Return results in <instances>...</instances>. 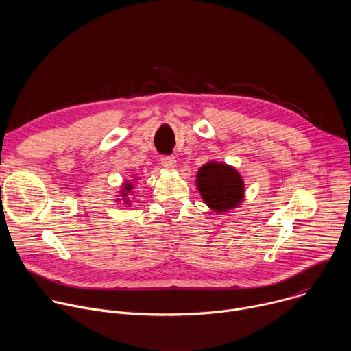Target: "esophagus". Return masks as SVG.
Masks as SVG:
<instances>
[{"label":"esophagus","mask_w":351,"mask_h":351,"mask_svg":"<svg viewBox=\"0 0 351 351\" xmlns=\"http://www.w3.org/2000/svg\"><path fill=\"white\" fill-rule=\"evenodd\" d=\"M161 162H162V165H164L167 169H169V171H173L175 167H176V160H175L173 157H162V158H161Z\"/></svg>","instance_id":"obj_1"}]
</instances>
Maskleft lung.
<instances>
[{
	"label": "left lung",
	"mask_w": 351,
	"mask_h": 351,
	"mask_svg": "<svg viewBox=\"0 0 351 351\" xmlns=\"http://www.w3.org/2000/svg\"><path fill=\"white\" fill-rule=\"evenodd\" d=\"M195 186L203 202L217 214L237 208L244 199V180L237 169L215 160L198 169Z\"/></svg>",
	"instance_id": "left-lung-1"
}]
</instances>
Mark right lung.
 Masks as SVG:
<instances>
[{
  "label": "right lung",
  "instance_id": "right-lung-1",
  "mask_svg": "<svg viewBox=\"0 0 351 351\" xmlns=\"http://www.w3.org/2000/svg\"><path fill=\"white\" fill-rule=\"evenodd\" d=\"M138 180L137 176H133L132 180H125L121 186V190L118 191L119 194L117 195L115 202H118V204H122L123 207H130L132 199L129 198V195H132L134 193V184Z\"/></svg>",
  "mask_w": 351,
  "mask_h": 351
}]
</instances>
